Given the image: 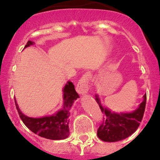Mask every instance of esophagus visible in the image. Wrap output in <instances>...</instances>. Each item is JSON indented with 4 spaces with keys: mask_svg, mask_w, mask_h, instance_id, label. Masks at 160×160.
<instances>
[{
    "mask_svg": "<svg viewBox=\"0 0 160 160\" xmlns=\"http://www.w3.org/2000/svg\"><path fill=\"white\" fill-rule=\"evenodd\" d=\"M89 74H86L82 77L79 80L78 85H77L76 90L79 94H86L89 91V84L90 80Z\"/></svg>",
    "mask_w": 160,
    "mask_h": 160,
    "instance_id": "1",
    "label": "esophagus"
}]
</instances>
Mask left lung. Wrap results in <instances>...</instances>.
I'll list each match as a JSON object with an SVG mask.
<instances>
[{
  "label": "left lung",
  "mask_w": 160,
  "mask_h": 160,
  "mask_svg": "<svg viewBox=\"0 0 160 160\" xmlns=\"http://www.w3.org/2000/svg\"><path fill=\"white\" fill-rule=\"evenodd\" d=\"M147 95H144V101L141 102L139 108L132 113H116L102 107L100 101L96 95V102L103 113L102 124L99 126L97 135L101 140L108 142H115L123 140L135 132L138 128L146 106Z\"/></svg>",
  "instance_id": "8db88e82"
}]
</instances>
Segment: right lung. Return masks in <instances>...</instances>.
Here are the masks:
<instances>
[{"label": "right lung", "mask_w": 160, "mask_h": 160, "mask_svg": "<svg viewBox=\"0 0 160 160\" xmlns=\"http://www.w3.org/2000/svg\"><path fill=\"white\" fill-rule=\"evenodd\" d=\"M33 43L34 42L28 40L25 48ZM63 92L64 105L61 111L57 112L54 115L43 117L42 118H32L24 115L19 110L15 99L16 109L24 124L36 135L45 138L61 140L68 137L70 134L68 126L69 110L74 101L79 98V95L75 90L74 84L70 81L65 85Z\"/></svg>", "instance_id": "1"}]
</instances>
